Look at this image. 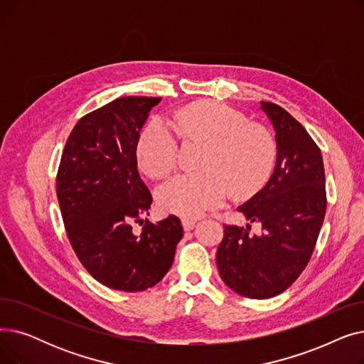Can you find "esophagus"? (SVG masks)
<instances>
[{
  "label": "esophagus",
  "mask_w": 364,
  "mask_h": 364,
  "mask_svg": "<svg viewBox=\"0 0 364 364\" xmlns=\"http://www.w3.org/2000/svg\"><path fill=\"white\" fill-rule=\"evenodd\" d=\"M181 223H183V227H184V230H186V232L193 230L195 225H196V221H195V220H192V218H183V220H181Z\"/></svg>",
  "instance_id": "obj_1"
}]
</instances>
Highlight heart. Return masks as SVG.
I'll list each match as a JSON object with an SVG mask.
<instances>
[{
    "label": "heart",
    "instance_id": "obj_1",
    "mask_svg": "<svg viewBox=\"0 0 364 364\" xmlns=\"http://www.w3.org/2000/svg\"><path fill=\"white\" fill-rule=\"evenodd\" d=\"M209 143L199 172H186L158 188L162 209L186 218H198L225 203L232 193L250 196L269 178L276 161V141L272 132L246 114L218 102L192 103L171 121L155 117L144 127L137 156L153 177L174 171L180 158V137Z\"/></svg>",
    "mask_w": 364,
    "mask_h": 364
}]
</instances>
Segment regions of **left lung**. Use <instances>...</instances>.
Segmentation results:
<instances>
[{"label":"left lung","mask_w":364,"mask_h":364,"mask_svg":"<svg viewBox=\"0 0 364 364\" xmlns=\"http://www.w3.org/2000/svg\"><path fill=\"white\" fill-rule=\"evenodd\" d=\"M277 143L273 176L250 200L237 208L251 223L224 225L217 251L223 282L236 294L265 299L283 291L307 267L326 214V178L318 146L305 128L279 105L261 102Z\"/></svg>","instance_id":"8db88e82"}]
</instances>
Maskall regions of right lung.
Segmentation results:
<instances>
[{
  "mask_svg": "<svg viewBox=\"0 0 364 364\" xmlns=\"http://www.w3.org/2000/svg\"><path fill=\"white\" fill-rule=\"evenodd\" d=\"M161 97L128 95L82 117L70 132L55 190L68 239L85 270L110 289L146 291L164 279L183 237L178 217L153 224L137 169L140 129ZM134 223L142 232L132 230Z\"/></svg>",
  "mask_w": 364,
  "mask_h": 364,
  "instance_id": "right-lung-1",
  "label": "right lung"
}]
</instances>
